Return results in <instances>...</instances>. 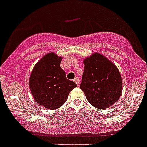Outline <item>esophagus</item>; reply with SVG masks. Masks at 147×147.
<instances>
[{
    "mask_svg": "<svg viewBox=\"0 0 147 147\" xmlns=\"http://www.w3.org/2000/svg\"><path fill=\"white\" fill-rule=\"evenodd\" d=\"M74 82L77 85H80V79H79L78 77H75L74 80Z\"/></svg>",
    "mask_w": 147,
    "mask_h": 147,
    "instance_id": "esophagus-1",
    "label": "esophagus"
}]
</instances>
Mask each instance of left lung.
Segmentation results:
<instances>
[{
    "label": "left lung",
    "mask_w": 147,
    "mask_h": 147,
    "mask_svg": "<svg viewBox=\"0 0 147 147\" xmlns=\"http://www.w3.org/2000/svg\"><path fill=\"white\" fill-rule=\"evenodd\" d=\"M85 67L80 88L88 102L98 109L110 107L119 100L122 79L117 67L99 53L83 61Z\"/></svg>",
    "instance_id": "obj_1"
}]
</instances>
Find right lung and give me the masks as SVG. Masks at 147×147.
<instances>
[{"label": "right lung", "mask_w": 147, "mask_h": 147, "mask_svg": "<svg viewBox=\"0 0 147 147\" xmlns=\"http://www.w3.org/2000/svg\"><path fill=\"white\" fill-rule=\"evenodd\" d=\"M62 59L54 52L47 54L35 65L29 78L30 90L35 101L49 110L62 106L76 87L60 67Z\"/></svg>", "instance_id": "add662e5"}]
</instances>
